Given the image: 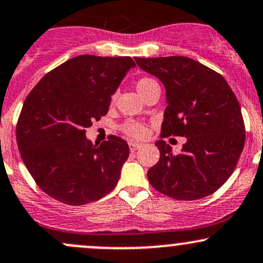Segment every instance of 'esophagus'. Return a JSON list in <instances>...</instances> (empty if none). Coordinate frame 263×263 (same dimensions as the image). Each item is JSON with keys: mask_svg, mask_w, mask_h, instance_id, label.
I'll list each match as a JSON object with an SVG mask.
<instances>
[{"mask_svg": "<svg viewBox=\"0 0 263 263\" xmlns=\"http://www.w3.org/2000/svg\"><path fill=\"white\" fill-rule=\"evenodd\" d=\"M128 145H129V149H131L132 152H135V151H137V149L140 148L141 146H142V143H140V142H129Z\"/></svg>", "mask_w": 263, "mask_h": 263, "instance_id": "esophagus-1", "label": "esophagus"}]
</instances>
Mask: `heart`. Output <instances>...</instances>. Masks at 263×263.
<instances>
[{
	"label": "heart",
	"mask_w": 263,
	"mask_h": 263,
	"mask_svg": "<svg viewBox=\"0 0 263 263\" xmlns=\"http://www.w3.org/2000/svg\"><path fill=\"white\" fill-rule=\"evenodd\" d=\"M154 85H157V82H156L155 80L149 79V77H142V79L137 81L136 87H137V91L140 92L141 95H143L147 89L152 87ZM114 100H115V96L112 97V101ZM121 128H122V131L128 135V136L137 137V138L145 136V132H146L145 127L141 125V123H137V122H126L125 125H122Z\"/></svg>",
	"instance_id": "heart-1"
}]
</instances>
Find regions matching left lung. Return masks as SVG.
<instances>
[{
	"label": "left lung",
	"mask_w": 263,
	"mask_h": 263,
	"mask_svg": "<svg viewBox=\"0 0 263 263\" xmlns=\"http://www.w3.org/2000/svg\"><path fill=\"white\" fill-rule=\"evenodd\" d=\"M138 67L166 88L161 137H186L178 155L166 141L155 143L160 160L148 170L158 192L180 201L206 197L226 182L245 146L243 117L226 80L207 66L183 56L136 57Z\"/></svg>",
	"instance_id": "8db88e82"
}]
</instances>
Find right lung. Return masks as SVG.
Masks as SVG:
<instances>
[{
  "label": "right lung",
  "instance_id": "1",
  "mask_svg": "<svg viewBox=\"0 0 263 263\" xmlns=\"http://www.w3.org/2000/svg\"><path fill=\"white\" fill-rule=\"evenodd\" d=\"M135 66L131 57L82 54L45 74L26 97L17 145L34 182L52 198L81 206L116 187L128 145L117 136L93 145L85 128L107 114L111 96Z\"/></svg>",
  "mask_w": 263,
  "mask_h": 263
}]
</instances>
